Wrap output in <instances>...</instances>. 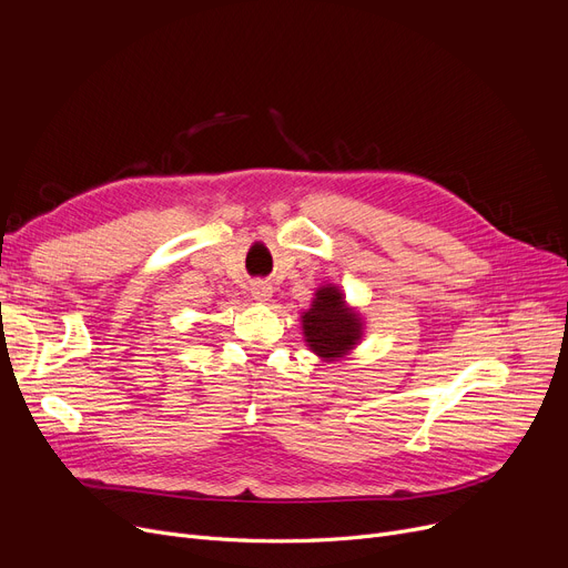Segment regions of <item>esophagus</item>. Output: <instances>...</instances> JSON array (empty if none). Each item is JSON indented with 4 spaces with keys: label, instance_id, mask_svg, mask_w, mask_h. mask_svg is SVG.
Wrapping results in <instances>:
<instances>
[{
    "label": "esophagus",
    "instance_id": "obj_1",
    "mask_svg": "<svg viewBox=\"0 0 568 568\" xmlns=\"http://www.w3.org/2000/svg\"><path fill=\"white\" fill-rule=\"evenodd\" d=\"M251 294L255 296L257 302H266L268 296H272V285H268L266 281H253L251 283Z\"/></svg>",
    "mask_w": 568,
    "mask_h": 568
}]
</instances>
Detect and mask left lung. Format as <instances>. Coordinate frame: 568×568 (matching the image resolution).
<instances>
[{"label": "left lung", "instance_id": "left-lung-1", "mask_svg": "<svg viewBox=\"0 0 568 568\" xmlns=\"http://www.w3.org/2000/svg\"><path fill=\"white\" fill-rule=\"evenodd\" d=\"M304 334L317 356L338 359L362 338V322L345 306L343 294L336 287H322L304 315Z\"/></svg>", "mask_w": 568, "mask_h": 568}]
</instances>
